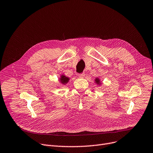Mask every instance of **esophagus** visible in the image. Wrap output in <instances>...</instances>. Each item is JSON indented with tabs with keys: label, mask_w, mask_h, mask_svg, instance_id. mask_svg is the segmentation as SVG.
Listing matches in <instances>:
<instances>
[{
	"label": "esophagus",
	"mask_w": 153,
	"mask_h": 153,
	"mask_svg": "<svg viewBox=\"0 0 153 153\" xmlns=\"http://www.w3.org/2000/svg\"><path fill=\"white\" fill-rule=\"evenodd\" d=\"M78 77L79 78H84L85 77V74L84 73H82V74H78Z\"/></svg>",
	"instance_id": "1"
}]
</instances>
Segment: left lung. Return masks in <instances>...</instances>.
<instances>
[{"instance_id": "1", "label": "left lung", "mask_w": 153, "mask_h": 153, "mask_svg": "<svg viewBox=\"0 0 153 153\" xmlns=\"http://www.w3.org/2000/svg\"><path fill=\"white\" fill-rule=\"evenodd\" d=\"M94 82H95V84H97L98 86H100V85H101V84H102V81H101V79L100 78H98V77H97V78H95V79H94Z\"/></svg>"}]
</instances>
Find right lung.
Instances as JSON below:
<instances>
[{
    "label": "right lung",
    "instance_id": "obj_1",
    "mask_svg": "<svg viewBox=\"0 0 153 153\" xmlns=\"http://www.w3.org/2000/svg\"><path fill=\"white\" fill-rule=\"evenodd\" d=\"M69 80H70V78L67 77L65 74H61L59 79V81L60 82V85H63V86L65 85L66 84L69 82ZM58 88H59V87L58 86Z\"/></svg>",
    "mask_w": 153,
    "mask_h": 153
}]
</instances>
